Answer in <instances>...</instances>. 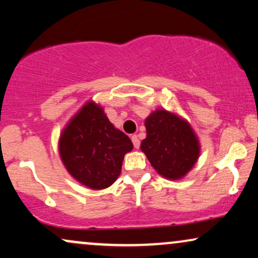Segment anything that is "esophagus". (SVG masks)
<instances>
[{"mask_svg":"<svg viewBox=\"0 0 258 258\" xmlns=\"http://www.w3.org/2000/svg\"><path fill=\"white\" fill-rule=\"evenodd\" d=\"M131 141H132V143H133V147H135L136 149H138L139 146H141V142H139V139H138V136L133 135L132 137H131Z\"/></svg>","mask_w":258,"mask_h":258,"instance_id":"esophagus-1","label":"esophagus"}]
</instances>
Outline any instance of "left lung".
<instances>
[{"instance_id": "1", "label": "left lung", "mask_w": 258, "mask_h": 258, "mask_svg": "<svg viewBox=\"0 0 258 258\" xmlns=\"http://www.w3.org/2000/svg\"><path fill=\"white\" fill-rule=\"evenodd\" d=\"M147 137L141 150L160 176L182 179L197 164L201 146L197 133L184 117L160 108L144 121Z\"/></svg>"}]
</instances>
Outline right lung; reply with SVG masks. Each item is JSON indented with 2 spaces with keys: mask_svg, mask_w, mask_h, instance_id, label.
<instances>
[{
  "mask_svg": "<svg viewBox=\"0 0 258 258\" xmlns=\"http://www.w3.org/2000/svg\"><path fill=\"white\" fill-rule=\"evenodd\" d=\"M133 149L127 136L109 121L103 106L87 100L61 130L58 150L74 179L92 190L110 186Z\"/></svg>",
  "mask_w": 258,
  "mask_h": 258,
  "instance_id": "1",
  "label": "right lung"
}]
</instances>
